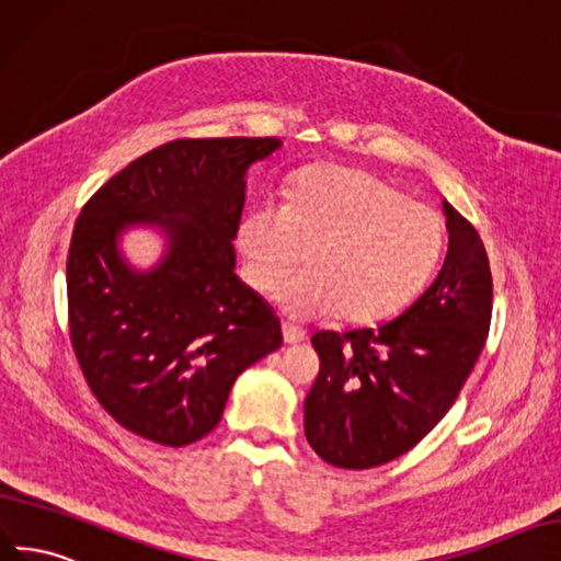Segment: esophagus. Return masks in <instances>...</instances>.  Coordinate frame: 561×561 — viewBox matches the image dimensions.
I'll use <instances>...</instances> for the list:
<instances>
[{
  "mask_svg": "<svg viewBox=\"0 0 561 561\" xmlns=\"http://www.w3.org/2000/svg\"><path fill=\"white\" fill-rule=\"evenodd\" d=\"M282 333H284V343H289V345L308 339V331L300 329L298 324H291V322H284L282 324Z\"/></svg>",
  "mask_w": 561,
  "mask_h": 561,
  "instance_id": "obj_1",
  "label": "esophagus"
}]
</instances>
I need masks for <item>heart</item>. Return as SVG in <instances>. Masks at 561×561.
I'll list each match as a JSON object with an SVG mask.
<instances>
[{
	"label": "heart",
	"mask_w": 561,
	"mask_h": 561,
	"mask_svg": "<svg viewBox=\"0 0 561 561\" xmlns=\"http://www.w3.org/2000/svg\"><path fill=\"white\" fill-rule=\"evenodd\" d=\"M247 277L272 291L306 261L310 272L277 296L294 319L339 312L352 324L386 319L421 291L435 270L444 228L425 204L352 167L302 173L289 204L261 202L239 226Z\"/></svg>",
	"instance_id": "heart-1"
}]
</instances>
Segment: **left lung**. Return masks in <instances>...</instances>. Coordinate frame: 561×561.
Returning a JSON list of instances; mask_svg holds the SVG:
<instances>
[{
  "label": "left lung",
  "instance_id": "8db88e82",
  "mask_svg": "<svg viewBox=\"0 0 561 561\" xmlns=\"http://www.w3.org/2000/svg\"><path fill=\"white\" fill-rule=\"evenodd\" d=\"M444 216L449 251L411 308L378 329L312 335L319 376L306 399V437L335 468L369 470L413 449L451 409L486 343V249L446 199Z\"/></svg>",
  "mask_w": 561,
  "mask_h": 561
}]
</instances>
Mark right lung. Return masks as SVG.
<instances>
[{
  "instance_id": "right-lung-1",
  "label": "right lung",
  "mask_w": 561,
  "mask_h": 561,
  "mask_svg": "<svg viewBox=\"0 0 561 561\" xmlns=\"http://www.w3.org/2000/svg\"><path fill=\"white\" fill-rule=\"evenodd\" d=\"M279 138H181L142 154L84 204L68 253L70 341L101 407L134 435L185 446L218 425L237 376L282 345L275 312L234 275L253 162ZM168 234L138 273L126 227Z\"/></svg>"
}]
</instances>
